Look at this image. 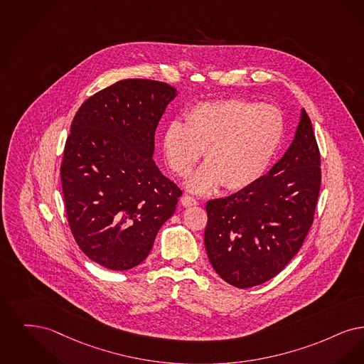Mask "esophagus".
<instances>
[{"label":"esophagus","instance_id":"obj_1","mask_svg":"<svg viewBox=\"0 0 364 364\" xmlns=\"http://www.w3.org/2000/svg\"><path fill=\"white\" fill-rule=\"evenodd\" d=\"M181 203H182V205L183 206H193L197 205L198 204V201L194 198V197H191V196H183L182 198H181Z\"/></svg>","mask_w":364,"mask_h":364}]
</instances>
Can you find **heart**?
I'll use <instances>...</instances> for the list:
<instances>
[{
  "label": "heart",
  "mask_w": 364,
  "mask_h": 364,
  "mask_svg": "<svg viewBox=\"0 0 364 364\" xmlns=\"http://www.w3.org/2000/svg\"><path fill=\"white\" fill-rule=\"evenodd\" d=\"M284 137L282 112L270 105L222 99L191 107L185 124L173 121L163 133L170 168L186 176L203 156L205 164L190 176L188 189L206 194L252 186L267 173Z\"/></svg>",
  "instance_id": "b5f03b06"
}]
</instances>
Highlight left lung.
<instances>
[{"label":"left lung","instance_id":"1","mask_svg":"<svg viewBox=\"0 0 364 364\" xmlns=\"http://www.w3.org/2000/svg\"><path fill=\"white\" fill-rule=\"evenodd\" d=\"M321 155L301 110L284 156L252 186L206 203V253L228 284L250 288L279 274L299 252L314 222Z\"/></svg>","mask_w":364,"mask_h":364}]
</instances>
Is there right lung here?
Listing matches in <instances>:
<instances>
[{"label": "right lung", "instance_id": "right-lung-1", "mask_svg": "<svg viewBox=\"0 0 364 364\" xmlns=\"http://www.w3.org/2000/svg\"><path fill=\"white\" fill-rule=\"evenodd\" d=\"M175 96L163 81L121 80L73 118L61 163L66 216L81 252L105 268L141 264L182 196L152 159L159 121Z\"/></svg>", "mask_w": 364, "mask_h": 364}]
</instances>
